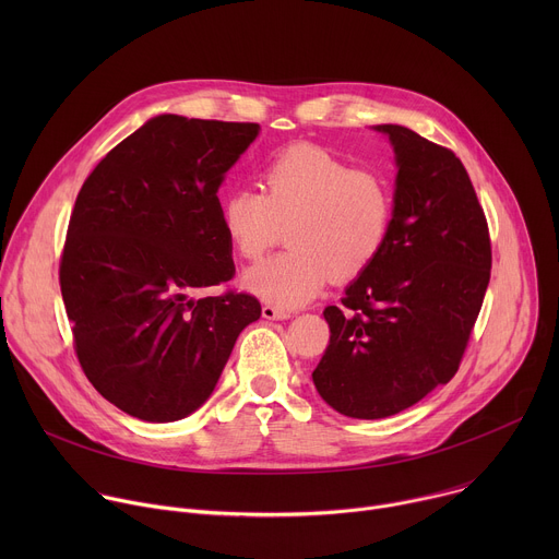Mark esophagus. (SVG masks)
<instances>
[{
  "instance_id": "34e87169",
  "label": "esophagus",
  "mask_w": 559,
  "mask_h": 559,
  "mask_svg": "<svg viewBox=\"0 0 559 559\" xmlns=\"http://www.w3.org/2000/svg\"><path fill=\"white\" fill-rule=\"evenodd\" d=\"M289 316H292L289 309H283V307H276L270 302L263 305V318H267V321H285V318H289Z\"/></svg>"
}]
</instances>
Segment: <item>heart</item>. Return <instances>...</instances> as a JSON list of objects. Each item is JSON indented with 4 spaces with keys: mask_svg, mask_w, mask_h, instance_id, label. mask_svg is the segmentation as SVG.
I'll return each instance as SVG.
<instances>
[{
    "mask_svg": "<svg viewBox=\"0 0 559 559\" xmlns=\"http://www.w3.org/2000/svg\"><path fill=\"white\" fill-rule=\"evenodd\" d=\"M393 212V190L380 173L296 143L263 168L261 192L225 194L221 223L234 252L248 261L263 259L287 227L292 250L252 267L246 285L278 307H298L330 278L365 274L386 248Z\"/></svg>",
    "mask_w": 559,
    "mask_h": 559,
    "instance_id": "heart-1",
    "label": "heart"
}]
</instances>
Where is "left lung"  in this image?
Wrapping results in <instances>:
<instances>
[{
	"mask_svg": "<svg viewBox=\"0 0 559 559\" xmlns=\"http://www.w3.org/2000/svg\"><path fill=\"white\" fill-rule=\"evenodd\" d=\"M378 130L397 162L393 227L343 305L325 307L330 345L311 373L330 407L362 420L455 376L491 278L487 216L460 158L405 126Z\"/></svg>",
	"mask_w": 559,
	"mask_h": 559,
	"instance_id": "obj_1",
	"label": "left lung"
}]
</instances>
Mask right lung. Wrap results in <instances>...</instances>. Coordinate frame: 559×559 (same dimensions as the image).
I'll return each mask as SVG.
<instances>
[{
    "instance_id": "add662e5",
    "label": "right lung",
    "mask_w": 559,
    "mask_h": 559,
    "mask_svg": "<svg viewBox=\"0 0 559 559\" xmlns=\"http://www.w3.org/2000/svg\"><path fill=\"white\" fill-rule=\"evenodd\" d=\"M259 123L162 115L115 145L76 194L59 263L79 365L145 423L197 412L231 347L261 318L234 276L218 186Z\"/></svg>"
}]
</instances>
